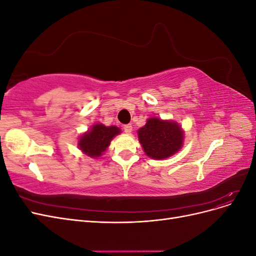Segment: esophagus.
I'll use <instances>...</instances> for the list:
<instances>
[{
    "label": "esophagus",
    "instance_id": "1",
    "mask_svg": "<svg viewBox=\"0 0 256 256\" xmlns=\"http://www.w3.org/2000/svg\"><path fill=\"white\" fill-rule=\"evenodd\" d=\"M124 131H125L127 134H130L131 132H132V125H131V124L125 125V126H124Z\"/></svg>",
    "mask_w": 256,
    "mask_h": 256
}]
</instances>
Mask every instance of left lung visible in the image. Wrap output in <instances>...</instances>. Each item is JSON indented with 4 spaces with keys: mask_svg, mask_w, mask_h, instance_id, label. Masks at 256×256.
Listing matches in <instances>:
<instances>
[{
    "mask_svg": "<svg viewBox=\"0 0 256 256\" xmlns=\"http://www.w3.org/2000/svg\"><path fill=\"white\" fill-rule=\"evenodd\" d=\"M138 138L147 157L164 160L182 150L184 131L175 120L150 118L138 130Z\"/></svg>",
    "mask_w": 256,
    "mask_h": 256,
    "instance_id": "obj_1",
    "label": "left lung"
}]
</instances>
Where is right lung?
<instances>
[{"label":"right lung","instance_id":"1","mask_svg":"<svg viewBox=\"0 0 256 256\" xmlns=\"http://www.w3.org/2000/svg\"><path fill=\"white\" fill-rule=\"evenodd\" d=\"M122 130L116 126H104V124H94L88 131L82 134L78 140L79 150L86 156L96 159L106 150L113 138Z\"/></svg>","mask_w":256,"mask_h":256}]
</instances>
